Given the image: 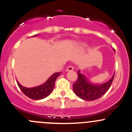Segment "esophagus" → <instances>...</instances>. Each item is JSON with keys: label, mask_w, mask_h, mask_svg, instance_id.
<instances>
[{"label": "esophagus", "mask_w": 132, "mask_h": 132, "mask_svg": "<svg viewBox=\"0 0 132 132\" xmlns=\"http://www.w3.org/2000/svg\"><path fill=\"white\" fill-rule=\"evenodd\" d=\"M73 70H74V68H73L72 66H70L66 68V71H73Z\"/></svg>", "instance_id": "obj_1"}]
</instances>
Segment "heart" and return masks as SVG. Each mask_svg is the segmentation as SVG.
<instances>
[{
	"instance_id": "obj_1",
	"label": "heart",
	"mask_w": 132,
	"mask_h": 132,
	"mask_svg": "<svg viewBox=\"0 0 132 132\" xmlns=\"http://www.w3.org/2000/svg\"><path fill=\"white\" fill-rule=\"evenodd\" d=\"M85 46H86V44H80V47H85Z\"/></svg>"
}]
</instances>
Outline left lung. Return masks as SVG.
<instances>
[{
  "mask_svg": "<svg viewBox=\"0 0 132 132\" xmlns=\"http://www.w3.org/2000/svg\"><path fill=\"white\" fill-rule=\"evenodd\" d=\"M115 52V50L114 49ZM77 81L73 84V91L78 97L85 101H94L104 95L113 81L114 73L109 81L102 84H92L88 80L80 71H78Z\"/></svg>",
  "mask_w": 132,
  "mask_h": 132,
  "instance_id": "8db88e82",
  "label": "left lung"
}]
</instances>
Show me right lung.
Segmentation results:
<instances>
[{
	"label": "right lung",
	"instance_id": "1",
	"mask_svg": "<svg viewBox=\"0 0 132 132\" xmlns=\"http://www.w3.org/2000/svg\"><path fill=\"white\" fill-rule=\"evenodd\" d=\"M38 35V34L33 36L32 37H35ZM61 72L59 73H55L52 75L48 78V79L45 81L44 84L40 85L39 86L31 88H27V87H23L17 81L19 88L23 92L24 95L28 97L30 99L34 100H40L47 97L53 91L54 88L55 82L57 78L60 75Z\"/></svg>",
	"mask_w": 132,
	"mask_h": 132
}]
</instances>
